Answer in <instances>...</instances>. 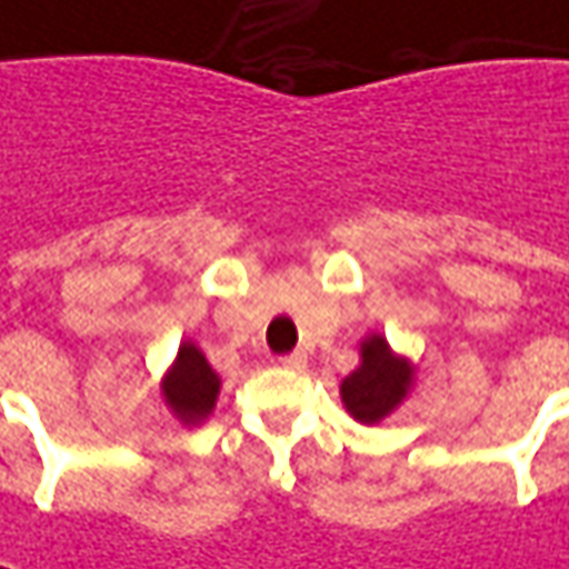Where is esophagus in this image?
Instances as JSON below:
<instances>
[{
	"label": "esophagus",
	"mask_w": 569,
	"mask_h": 569,
	"mask_svg": "<svg viewBox=\"0 0 569 569\" xmlns=\"http://www.w3.org/2000/svg\"><path fill=\"white\" fill-rule=\"evenodd\" d=\"M284 368H293V371H300V368H307V356L303 352H291V356H281L278 359Z\"/></svg>",
	"instance_id": "obj_1"
}]
</instances>
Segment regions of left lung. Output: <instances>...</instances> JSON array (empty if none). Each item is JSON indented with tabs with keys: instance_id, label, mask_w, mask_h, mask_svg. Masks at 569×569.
Segmentation results:
<instances>
[{
	"instance_id": "left-lung-1",
	"label": "left lung",
	"mask_w": 569,
	"mask_h": 569,
	"mask_svg": "<svg viewBox=\"0 0 569 569\" xmlns=\"http://www.w3.org/2000/svg\"><path fill=\"white\" fill-rule=\"evenodd\" d=\"M415 371V362L393 350L387 337L366 335L359 340V366L340 381V402L359 425H381L409 399Z\"/></svg>"
}]
</instances>
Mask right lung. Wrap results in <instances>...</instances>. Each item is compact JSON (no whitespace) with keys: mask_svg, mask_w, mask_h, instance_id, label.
I'll return each mask as SVG.
<instances>
[{"mask_svg":"<svg viewBox=\"0 0 569 569\" xmlns=\"http://www.w3.org/2000/svg\"><path fill=\"white\" fill-rule=\"evenodd\" d=\"M219 390H222V381L207 362L201 347L182 340L172 366L160 378V397H163V406L172 411V418H179L186 427L203 425L217 409Z\"/></svg>","mask_w":569,"mask_h":569,"instance_id":"right-lung-1","label":"right lung"}]
</instances>
